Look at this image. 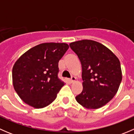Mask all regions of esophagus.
<instances>
[{
    "instance_id": "esophagus-1",
    "label": "esophagus",
    "mask_w": 134,
    "mask_h": 134,
    "mask_svg": "<svg viewBox=\"0 0 134 134\" xmlns=\"http://www.w3.org/2000/svg\"><path fill=\"white\" fill-rule=\"evenodd\" d=\"M75 81H76V78L75 76H72L71 79L69 80V82H71V83H72V82H74Z\"/></svg>"
}]
</instances>
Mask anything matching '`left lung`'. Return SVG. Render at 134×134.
I'll return each mask as SVG.
<instances>
[{
	"label": "left lung",
	"mask_w": 134,
	"mask_h": 134,
	"mask_svg": "<svg viewBox=\"0 0 134 134\" xmlns=\"http://www.w3.org/2000/svg\"><path fill=\"white\" fill-rule=\"evenodd\" d=\"M82 64L83 90L76 97L87 109H98L113 98L122 80L118 58L101 43L83 40L69 44Z\"/></svg>",
	"instance_id": "left-lung-1"
}]
</instances>
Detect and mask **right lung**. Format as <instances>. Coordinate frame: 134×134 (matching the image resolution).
I'll return each instance as SVG.
<instances>
[{"label": "right lung", "instance_id": "obj_1", "mask_svg": "<svg viewBox=\"0 0 134 134\" xmlns=\"http://www.w3.org/2000/svg\"><path fill=\"white\" fill-rule=\"evenodd\" d=\"M64 43H44L28 50L12 69L15 90L20 98L34 108L52 103L64 86L58 77V62L68 50Z\"/></svg>", "mask_w": 134, "mask_h": 134}]
</instances>
